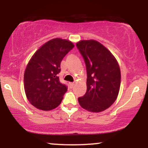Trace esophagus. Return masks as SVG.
<instances>
[{
	"mask_svg": "<svg viewBox=\"0 0 148 148\" xmlns=\"http://www.w3.org/2000/svg\"><path fill=\"white\" fill-rule=\"evenodd\" d=\"M74 86H75V84H74V83H69V87L71 88H74Z\"/></svg>",
	"mask_w": 148,
	"mask_h": 148,
	"instance_id": "34e87169",
	"label": "esophagus"
}]
</instances>
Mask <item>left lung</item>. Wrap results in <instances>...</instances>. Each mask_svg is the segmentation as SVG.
I'll use <instances>...</instances> for the list:
<instances>
[{
    "label": "left lung",
    "mask_w": 148,
    "mask_h": 148,
    "mask_svg": "<svg viewBox=\"0 0 148 148\" xmlns=\"http://www.w3.org/2000/svg\"><path fill=\"white\" fill-rule=\"evenodd\" d=\"M76 46L87 71V90L78 99L80 106L92 113L105 111L115 102L120 91L121 73L118 61L96 40H81Z\"/></svg>",
    "instance_id": "left-lung-1"
}]
</instances>
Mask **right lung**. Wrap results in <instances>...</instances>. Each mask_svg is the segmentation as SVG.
<instances>
[{"mask_svg": "<svg viewBox=\"0 0 148 148\" xmlns=\"http://www.w3.org/2000/svg\"><path fill=\"white\" fill-rule=\"evenodd\" d=\"M74 47L68 40L54 38L31 57L25 67L23 84L27 99L35 108L51 111L60 104L67 88L60 82L58 74L62 58Z\"/></svg>", "mask_w": 148, "mask_h": 148, "instance_id": "right-lung-1", "label": "right lung"}]
</instances>
